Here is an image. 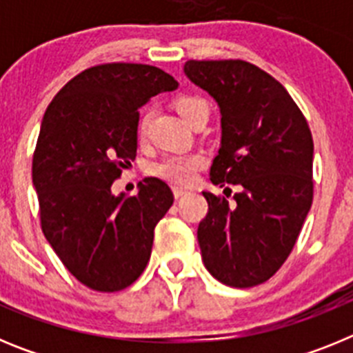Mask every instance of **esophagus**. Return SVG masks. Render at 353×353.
<instances>
[{"mask_svg":"<svg viewBox=\"0 0 353 353\" xmlns=\"http://www.w3.org/2000/svg\"><path fill=\"white\" fill-rule=\"evenodd\" d=\"M187 189H182V187H173V194H174V198L176 199H180L182 198V196H185L187 194Z\"/></svg>","mask_w":353,"mask_h":353,"instance_id":"esophagus-1","label":"esophagus"}]
</instances>
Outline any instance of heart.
I'll return each mask as SVG.
<instances>
[{"instance_id": "obj_1", "label": "heart", "mask_w": 353, "mask_h": 353, "mask_svg": "<svg viewBox=\"0 0 353 353\" xmlns=\"http://www.w3.org/2000/svg\"><path fill=\"white\" fill-rule=\"evenodd\" d=\"M176 109L185 121H189L194 114L201 113V111L208 113L207 102L203 99H198V97H182L176 102ZM148 121L150 111H146L139 120V134L141 136L146 132ZM205 164H207V157L203 154H171L155 162L152 166V173L174 183V185H189V183L194 182L196 174Z\"/></svg>"}]
</instances>
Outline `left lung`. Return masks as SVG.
<instances>
[{"label":"left lung","instance_id":"8db88e82","mask_svg":"<svg viewBox=\"0 0 353 353\" xmlns=\"http://www.w3.org/2000/svg\"><path fill=\"white\" fill-rule=\"evenodd\" d=\"M183 74L219 105L212 183L240 187L232 203L203 192L201 258L223 285H261L285 263L313 203L311 130L285 86L256 65L191 60Z\"/></svg>","mask_w":353,"mask_h":353}]
</instances>
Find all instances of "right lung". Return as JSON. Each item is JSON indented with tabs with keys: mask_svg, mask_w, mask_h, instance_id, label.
<instances>
[{
	"mask_svg": "<svg viewBox=\"0 0 353 353\" xmlns=\"http://www.w3.org/2000/svg\"><path fill=\"white\" fill-rule=\"evenodd\" d=\"M179 83L152 65L108 63L81 72L56 93L33 155L42 232L77 281L120 292L145 270L155 224L173 205L166 182L138 194L111 185L138 150L139 109Z\"/></svg>",
	"mask_w": 353,
	"mask_h": 353,
	"instance_id": "obj_1",
	"label": "right lung"
}]
</instances>
